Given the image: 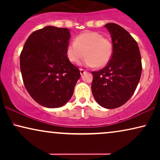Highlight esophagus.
Wrapping results in <instances>:
<instances>
[{"label": "esophagus", "instance_id": "1", "mask_svg": "<svg viewBox=\"0 0 160 160\" xmlns=\"http://www.w3.org/2000/svg\"><path fill=\"white\" fill-rule=\"evenodd\" d=\"M85 73H86V71H85L84 69H81L80 68V73H81V75H82V76L84 75Z\"/></svg>", "mask_w": 160, "mask_h": 160}]
</instances>
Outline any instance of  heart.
<instances>
[{
    "mask_svg": "<svg viewBox=\"0 0 160 160\" xmlns=\"http://www.w3.org/2000/svg\"><path fill=\"white\" fill-rule=\"evenodd\" d=\"M113 43L98 32H85L67 46L66 55L71 62L78 63L84 56L82 65L87 68L106 65L112 58Z\"/></svg>",
    "mask_w": 160,
    "mask_h": 160,
    "instance_id": "1",
    "label": "heart"
}]
</instances>
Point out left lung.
I'll return each instance as SVG.
<instances>
[{
  "label": "left lung",
  "instance_id": "1",
  "mask_svg": "<svg viewBox=\"0 0 160 160\" xmlns=\"http://www.w3.org/2000/svg\"><path fill=\"white\" fill-rule=\"evenodd\" d=\"M113 52L108 65L92 71V92L96 102L105 108L113 109L124 105L134 93L141 78V57L138 45L121 26L108 23Z\"/></svg>",
  "mask_w": 160,
  "mask_h": 160
}]
</instances>
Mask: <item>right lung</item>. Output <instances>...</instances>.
I'll list each match as a JSON object with an SVG mask.
<instances>
[{
    "instance_id": "add662e5",
    "label": "right lung",
    "mask_w": 160,
    "mask_h": 160,
    "mask_svg": "<svg viewBox=\"0 0 160 160\" xmlns=\"http://www.w3.org/2000/svg\"><path fill=\"white\" fill-rule=\"evenodd\" d=\"M68 28L46 26L30 35L20 54L24 84L35 101L47 108L66 104L81 74L66 55Z\"/></svg>"
}]
</instances>
